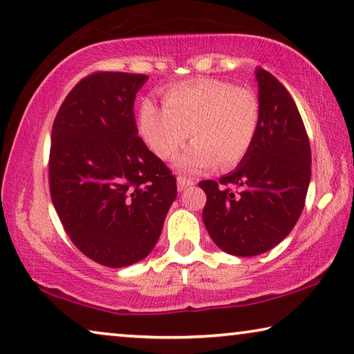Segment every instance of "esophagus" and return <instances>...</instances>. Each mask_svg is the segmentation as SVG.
I'll use <instances>...</instances> for the list:
<instances>
[{
    "label": "esophagus",
    "mask_w": 354,
    "mask_h": 354,
    "mask_svg": "<svg viewBox=\"0 0 354 354\" xmlns=\"http://www.w3.org/2000/svg\"><path fill=\"white\" fill-rule=\"evenodd\" d=\"M176 183H178V190H179V192H183V190H186L187 187L194 186L192 179H187V178H184V176H178Z\"/></svg>",
    "instance_id": "1"
}]
</instances>
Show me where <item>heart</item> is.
<instances>
[{
  "label": "heart",
  "mask_w": 354,
  "mask_h": 354,
  "mask_svg": "<svg viewBox=\"0 0 354 354\" xmlns=\"http://www.w3.org/2000/svg\"><path fill=\"white\" fill-rule=\"evenodd\" d=\"M138 133L160 159H170L189 133L195 140L175 160L178 170L200 173L217 164L236 165L249 153L260 127V104L249 89L216 78L171 86L164 106L145 99L138 110Z\"/></svg>",
  "instance_id": "obj_1"
}]
</instances>
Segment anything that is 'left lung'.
Returning <instances> with one entry per match:
<instances>
[{"mask_svg": "<svg viewBox=\"0 0 354 354\" xmlns=\"http://www.w3.org/2000/svg\"><path fill=\"white\" fill-rule=\"evenodd\" d=\"M255 78L260 127L254 145L218 183L198 184L206 192L207 233L218 249L236 257L265 254L288 236L304 209L312 173L310 143L295 100L268 71L257 67Z\"/></svg>", "mask_w": 354, "mask_h": 354, "instance_id": "8db88e82", "label": "left lung"}]
</instances>
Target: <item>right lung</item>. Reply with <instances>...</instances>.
I'll return each instance as SVG.
<instances>
[{"mask_svg": "<svg viewBox=\"0 0 354 354\" xmlns=\"http://www.w3.org/2000/svg\"><path fill=\"white\" fill-rule=\"evenodd\" d=\"M148 75L97 72L67 94L55 118L50 195L77 249L126 268L154 249L176 179L138 137L133 100Z\"/></svg>", "mask_w": 354, "mask_h": 354, "instance_id": "obj_1", "label": "right lung"}]
</instances>
